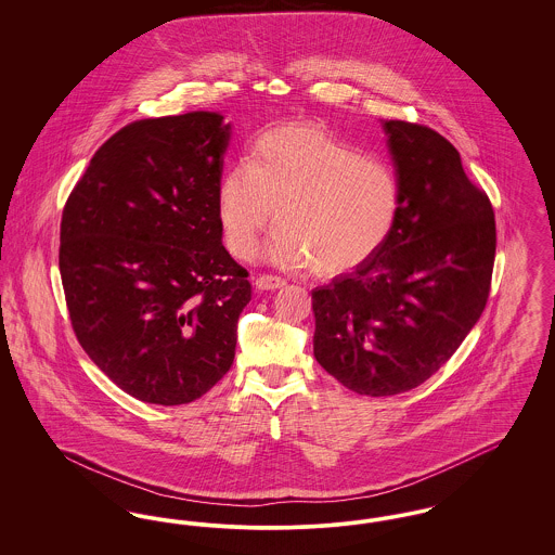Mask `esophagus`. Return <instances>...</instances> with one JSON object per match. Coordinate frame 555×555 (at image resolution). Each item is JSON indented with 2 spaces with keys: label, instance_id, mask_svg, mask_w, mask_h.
I'll return each mask as SVG.
<instances>
[{
  "label": "esophagus",
  "instance_id": "1",
  "mask_svg": "<svg viewBox=\"0 0 555 555\" xmlns=\"http://www.w3.org/2000/svg\"><path fill=\"white\" fill-rule=\"evenodd\" d=\"M283 285H285V281L281 276H274V274H260L256 279V289L260 291L281 289Z\"/></svg>",
  "mask_w": 555,
  "mask_h": 555
}]
</instances>
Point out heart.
Wrapping results in <instances>:
<instances>
[{
    "label": "heart",
    "instance_id": "1",
    "mask_svg": "<svg viewBox=\"0 0 555 555\" xmlns=\"http://www.w3.org/2000/svg\"><path fill=\"white\" fill-rule=\"evenodd\" d=\"M399 206L396 170L385 159L312 122L262 132L247 166H231L218 185V218L233 256L249 260L274 216L270 262L314 264L328 276L372 260L391 235Z\"/></svg>",
    "mask_w": 555,
    "mask_h": 555
}]
</instances>
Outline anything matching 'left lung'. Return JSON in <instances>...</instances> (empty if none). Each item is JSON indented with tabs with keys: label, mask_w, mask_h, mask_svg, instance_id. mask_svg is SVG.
I'll use <instances>...</instances> for the list:
<instances>
[{
	"label": "left lung",
	"mask_w": 555,
	"mask_h": 555,
	"mask_svg": "<svg viewBox=\"0 0 555 555\" xmlns=\"http://www.w3.org/2000/svg\"><path fill=\"white\" fill-rule=\"evenodd\" d=\"M401 206L366 264L312 291L314 358L344 387L387 397L441 369L487 306L495 216L439 132L385 120Z\"/></svg>",
	"instance_id": "left-lung-1"
}]
</instances>
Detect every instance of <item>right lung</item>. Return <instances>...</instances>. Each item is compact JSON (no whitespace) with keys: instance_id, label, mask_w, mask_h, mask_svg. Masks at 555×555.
I'll return each instance as SVG.
<instances>
[{"instance_id":"add662e5","label":"right lung","mask_w":555,"mask_h":555,"mask_svg":"<svg viewBox=\"0 0 555 555\" xmlns=\"http://www.w3.org/2000/svg\"><path fill=\"white\" fill-rule=\"evenodd\" d=\"M229 139L218 112L137 120L95 152L62 211L60 274L75 335L145 403L195 401L235 360L251 285L218 218Z\"/></svg>"}]
</instances>
